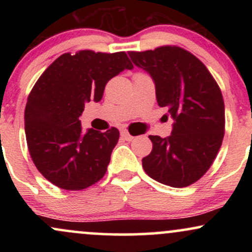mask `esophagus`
I'll use <instances>...</instances> for the list:
<instances>
[{
	"label": "esophagus",
	"mask_w": 252,
	"mask_h": 252,
	"mask_svg": "<svg viewBox=\"0 0 252 252\" xmlns=\"http://www.w3.org/2000/svg\"><path fill=\"white\" fill-rule=\"evenodd\" d=\"M121 136H122V137H123L126 141H132V140H134V138H135L134 136H132L131 134H129L128 130H124V131L121 132Z\"/></svg>",
	"instance_id": "obj_1"
}]
</instances>
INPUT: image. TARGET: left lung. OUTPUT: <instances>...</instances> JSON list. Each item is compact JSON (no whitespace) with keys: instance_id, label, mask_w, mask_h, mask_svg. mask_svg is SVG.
<instances>
[{"instance_id":"8db88e82","label":"left lung","mask_w":252,"mask_h":252,"mask_svg":"<svg viewBox=\"0 0 252 252\" xmlns=\"http://www.w3.org/2000/svg\"><path fill=\"white\" fill-rule=\"evenodd\" d=\"M129 56L149 72L158 106H167L175 121L169 137L149 136L153 149L142 158L144 172L167 186H189L210 169L224 138L220 88L206 66L179 46L131 51Z\"/></svg>"}]
</instances>
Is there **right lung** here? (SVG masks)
Here are the masks:
<instances>
[{"instance_id": "obj_1", "label": "right lung", "mask_w": 252, "mask_h": 252, "mask_svg": "<svg viewBox=\"0 0 252 252\" xmlns=\"http://www.w3.org/2000/svg\"><path fill=\"white\" fill-rule=\"evenodd\" d=\"M134 67L126 52L63 53L46 68L28 96L25 131L32 160L57 187L80 190L105 175L117 128L82 132L84 104L99 102L106 83Z\"/></svg>"}]
</instances>
